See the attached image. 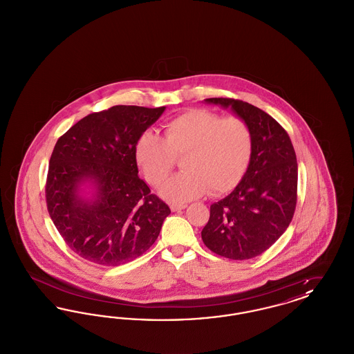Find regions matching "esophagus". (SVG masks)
Returning a JSON list of instances; mask_svg holds the SVG:
<instances>
[{
    "mask_svg": "<svg viewBox=\"0 0 354 354\" xmlns=\"http://www.w3.org/2000/svg\"><path fill=\"white\" fill-rule=\"evenodd\" d=\"M187 207V204H171V209L174 212H178V211H182Z\"/></svg>",
    "mask_w": 354,
    "mask_h": 354,
    "instance_id": "esophagus-1",
    "label": "esophagus"
}]
</instances>
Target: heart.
<instances>
[{
    "label": "heart",
    "instance_id": "heart-1",
    "mask_svg": "<svg viewBox=\"0 0 354 354\" xmlns=\"http://www.w3.org/2000/svg\"><path fill=\"white\" fill-rule=\"evenodd\" d=\"M252 153V133L239 117L220 119L207 110H189L169 119L162 138L146 131L135 145V160L146 180L162 185L182 158L183 172L162 187V196L182 203L199 198L208 189L220 195L243 178Z\"/></svg>",
    "mask_w": 354,
    "mask_h": 354
}]
</instances>
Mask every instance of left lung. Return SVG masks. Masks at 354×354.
<instances>
[{
	"label": "left lung",
	"mask_w": 354,
	"mask_h": 354,
	"mask_svg": "<svg viewBox=\"0 0 354 354\" xmlns=\"http://www.w3.org/2000/svg\"><path fill=\"white\" fill-rule=\"evenodd\" d=\"M247 122L252 153L235 189L214 203L203 228V243L212 252L247 260L266 252L286 232L297 202V160L286 130L259 107L231 98H208Z\"/></svg>",
	"instance_id": "1"
}]
</instances>
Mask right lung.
Wrapping results in <instances>:
<instances>
[{
    "label": "right lung",
    "mask_w": 354,
    "mask_h": 354,
    "mask_svg": "<svg viewBox=\"0 0 354 354\" xmlns=\"http://www.w3.org/2000/svg\"><path fill=\"white\" fill-rule=\"evenodd\" d=\"M166 107L113 106L62 135L46 180L51 220L84 260L117 267L146 252L171 214L138 176L135 145Z\"/></svg>",
    "instance_id": "obj_1"
}]
</instances>
